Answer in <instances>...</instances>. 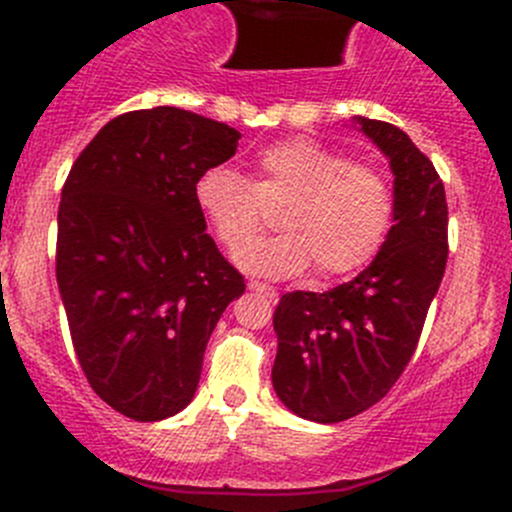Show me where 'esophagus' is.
I'll list each match as a JSON object with an SVG mask.
<instances>
[{"instance_id":"obj_1","label":"esophagus","mask_w":512,"mask_h":512,"mask_svg":"<svg viewBox=\"0 0 512 512\" xmlns=\"http://www.w3.org/2000/svg\"><path fill=\"white\" fill-rule=\"evenodd\" d=\"M247 287H250L252 292H260V294H265L267 299H272V302H277V292H275V287L265 285V282H257V280H250V282H247Z\"/></svg>"}]
</instances>
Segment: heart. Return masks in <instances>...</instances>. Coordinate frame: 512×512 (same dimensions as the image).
<instances>
[{
  "label": "heart",
  "instance_id": "heart-1",
  "mask_svg": "<svg viewBox=\"0 0 512 512\" xmlns=\"http://www.w3.org/2000/svg\"><path fill=\"white\" fill-rule=\"evenodd\" d=\"M255 180L230 165L205 168L195 180V205L227 252H237L261 229L267 207L286 210L282 236L237 255L252 275L285 280L312 262L319 277L352 275L384 247L396 218V195L379 168L352 163L307 138L262 148Z\"/></svg>",
  "mask_w": 512,
  "mask_h": 512
}]
</instances>
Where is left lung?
Wrapping results in <instances>:
<instances>
[{"mask_svg": "<svg viewBox=\"0 0 512 512\" xmlns=\"http://www.w3.org/2000/svg\"><path fill=\"white\" fill-rule=\"evenodd\" d=\"M356 123L394 170V227L352 282L282 294L272 319V386L292 414L317 423L347 421L389 394L416 352L448 260L446 190L431 160L391 123Z\"/></svg>", "mask_w": 512, "mask_h": 512, "instance_id": "1", "label": "left lung"}]
</instances>
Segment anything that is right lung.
<instances>
[{
	"instance_id": "add662e5",
	"label": "right lung",
	"mask_w": 512,
	"mask_h": 512,
	"mask_svg": "<svg viewBox=\"0 0 512 512\" xmlns=\"http://www.w3.org/2000/svg\"><path fill=\"white\" fill-rule=\"evenodd\" d=\"M240 133L175 106L108 121L61 190L56 282L91 389L133 421L193 401L215 324L245 292L195 205Z\"/></svg>"
}]
</instances>
